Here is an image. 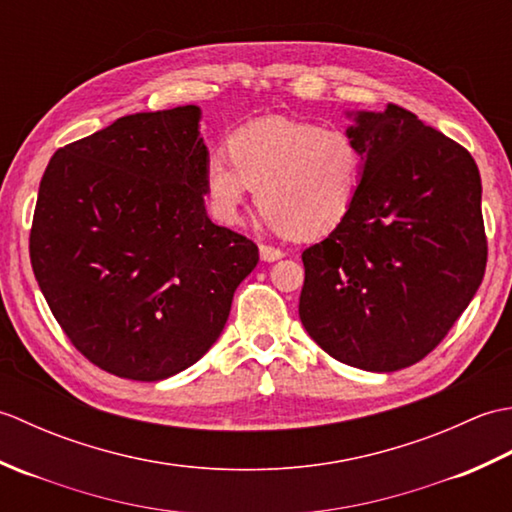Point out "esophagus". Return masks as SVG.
I'll use <instances>...</instances> for the list:
<instances>
[{
    "mask_svg": "<svg viewBox=\"0 0 512 512\" xmlns=\"http://www.w3.org/2000/svg\"><path fill=\"white\" fill-rule=\"evenodd\" d=\"M284 255H286L284 250H279L275 246H266V244L259 246V257H262L264 262H277V259H281Z\"/></svg>",
    "mask_w": 512,
    "mask_h": 512,
    "instance_id": "obj_1",
    "label": "esophagus"
}]
</instances>
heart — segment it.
<instances>
[{
    "label": "heart",
    "mask_w": 512,
    "mask_h": 512,
    "mask_svg": "<svg viewBox=\"0 0 512 512\" xmlns=\"http://www.w3.org/2000/svg\"><path fill=\"white\" fill-rule=\"evenodd\" d=\"M228 159L209 156L204 195L217 222L235 226L250 191L275 233L319 237L334 231L358 198L365 160L343 129L270 116L228 138Z\"/></svg>",
    "instance_id": "obj_1"
}]
</instances>
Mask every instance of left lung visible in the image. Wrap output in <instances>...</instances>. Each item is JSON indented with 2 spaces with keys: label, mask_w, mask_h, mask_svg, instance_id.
Masks as SVG:
<instances>
[{
  "label": "left lung",
  "mask_w": 512,
  "mask_h": 512,
  "mask_svg": "<svg viewBox=\"0 0 512 512\" xmlns=\"http://www.w3.org/2000/svg\"><path fill=\"white\" fill-rule=\"evenodd\" d=\"M345 114L365 160L361 191L303 250L299 317L336 361L396 372L447 336L482 284V180L469 151L398 105Z\"/></svg>",
  "instance_id": "1"
}]
</instances>
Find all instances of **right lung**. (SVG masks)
Listing matches in <instances>:
<instances>
[{
	"label": "right lung",
	"instance_id": "obj_1",
	"mask_svg": "<svg viewBox=\"0 0 512 512\" xmlns=\"http://www.w3.org/2000/svg\"><path fill=\"white\" fill-rule=\"evenodd\" d=\"M200 118L198 105L123 116L41 178L32 270L72 345L114 376L154 383L198 363L259 262L206 215Z\"/></svg>",
	"mask_w": 512,
	"mask_h": 512
}]
</instances>
